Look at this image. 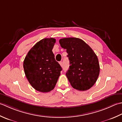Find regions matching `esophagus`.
Masks as SVG:
<instances>
[{
    "label": "esophagus",
    "mask_w": 122,
    "mask_h": 122,
    "mask_svg": "<svg viewBox=\"0 0 122 122\" xmlns=\"http://www.w3.org/2000/svg\"><path fill=\"white\" fill-rule=\"evenodd\" d=\"M59 64H60V65L61 66H63V61H59Z\"/></svg>",
    "instance_id": "1"
}]
</instances>
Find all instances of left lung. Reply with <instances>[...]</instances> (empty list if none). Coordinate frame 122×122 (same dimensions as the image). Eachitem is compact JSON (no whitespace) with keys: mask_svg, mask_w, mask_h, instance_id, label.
Returning a JSON list of instances; mask_svg holds the SVG:
<instances>
[{"mask_svg":"<svg viewBox=\"0 0 122 122\" xmlns=\"http://www.w3.org/2000/svg\"><path fill=\"white\" fill-rule=\"evenodd\" d=\"M59 41L68 54L70 66L66 75L71 85L78 91L88 90L95 84L99 76L100 68L96 55L79 38H65Z\"/></svg>","mask_w":122,"mask_h":122,"instance_id":"obj_1","label":"left lung"}]
</instances>
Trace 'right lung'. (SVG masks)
<instances>
[{
  "instance_id": "obj_1",
  "label": "right lung",
  "mask_w": 122,
  "mask_h": 122,
  "mask_svg": "<svg viewBox=\"0 0 122 122\" xmlns=\"http://www.w3.org/2000/svg\"><path fill=\"white\" fill-rule=\"evenodd\" d=\"M55 42L53 38L41 39L32 47L24 59L26 78L31 86L41 92L53 90L62 70L52 51Z\"/></svg>"
}]
</instances>
